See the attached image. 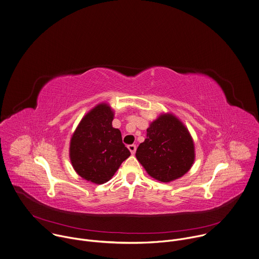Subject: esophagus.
Here are the masks:
<instances>
[{
	"mask_svg": "<svg viewBox=\"0 0 259 259\" xmlns=\"http://www.w3.org/2000/svg\"><path fill=\"white\" fill-rule=\"evenodd\" d=\"M128 148H129V150H130V152H131L132 154L135 153V151H136V145H135V144H130V145H128Z\"/></svg>",
	"mask_w": 259,
	"mask_h": 259,
	"instance_id": "1",
	"label": "esophagus"
}]
</instances>
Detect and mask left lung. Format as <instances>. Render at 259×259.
I'll return each mask as SVG.
<instances>
[{
    "instance_id": "1",
    "label": "left lung",
    "mask_w": 259,
    "mask_h": 259,
    "mask_svg": "<svg viewBox=\"0 0 259 259\" xmlns=\"http://www.w3.org/2000/svg\"><path fill=\"white\" fill-rule=\"evenodd\" d=\"M146 131L136 157L147 173L165 183L186 174L194 161V144L186 127L173 115L165 114Z\"/></svg>"
}]
</instances>
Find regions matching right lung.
Masks as SVG:
<instances>
[{"label": "right lung", "instance_id": "1", "mask_svg": "<svg viewBox=\"0 0 259 259\" xmlns=\"http://www.w3.org/2000/svg\"><path fill=\"white\" fill-rule=\"evenodd\" d=\"M114 113L106 104L93 109L79 123L70 143V159L76 173L96 184L109 181L130 156L121 131L113 128Z\"/></svg>", "mask_w": 259, "mask_h": 259}]
</instances>
